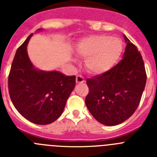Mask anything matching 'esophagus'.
<instances>
[{"label":"esophagus","mask_w":157,"mask_h":157,"mask_svg":"<svg viewBox=\"0 0 157 157\" xmlns=\"http://www.w3.org/2000/svg\"><path fill=\"white\" fill-rule=\"evenodd\" d=\"M85 82V79H84V78L82 77V75H77L76 76V82L78 84H81V83H83Z\"/></svg>","instance_id":"1"}]
</instances>
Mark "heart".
I'll use <instances>...</instances> for the list:
<instances>
[{
    "label": "heart",
    "instance_id": "obj_1",
    "mask_svg": "<svg viewBox=\"0 0 157 157\" xmlns=\"http://www.w3.org/2000/svg\"><path fill=\"white\" fill-rule=\"evenodd\" d=\"M123 52V42L109 35H94L83 38L76 45L78 56L86 58L87 70L102 75L115 66Z\"/></svg>",
    "mask_w": 157,
    "mask_h": 157
}]
</instances>
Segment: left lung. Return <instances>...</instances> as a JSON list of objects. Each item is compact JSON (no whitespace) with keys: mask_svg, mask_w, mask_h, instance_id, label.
I'll return each instance as SVG.
<instances>
[{"mask_svg":"<svg viewBox=\"0 0 157 157\" xmlns=\"http://www.w3.org/2000/svg\"><path fill=\"white\" fill-rule=\"evenodd\" d=\"M127 46L123 59L109 71L87 78V109L106 126L122 123L134 113L146 83L143 59L138 48L123 35Z\"/></svg>","mask_w":157,"mask_h":157,"instance_id":"8db88e82","label":"left lung"}]
</instances>
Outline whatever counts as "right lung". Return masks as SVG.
<instances>
[{
	"instance_id": "obj_1",
	"label": "right lung",
	"mask_w": 157,
	"mask_h": 157,
	"mask_svg": "<svg viewBox=\"0 0 157 157\" xmlns=\"http://www.w3.org/2000/svg\"><path fill=\"white\" fill-rule=\"evenodd\" d=\"M32 35L16 51L8 76V92L12 104L23 117L31 123L46 125L63 113L75 86V76L36 68L27 48Z\"/></svg>"
}]
</instances>
